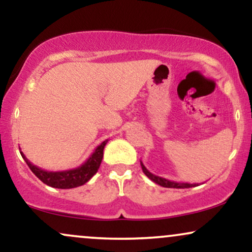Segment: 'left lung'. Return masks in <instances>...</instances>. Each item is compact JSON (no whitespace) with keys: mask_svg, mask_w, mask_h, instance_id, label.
Returning <instances> with one entry per match:
<instances>
[{"mask_svg":"<svg viewBox=\"0 0 252 252\" xmlns=\"http://www.w3.org/2000/svg\"><path fill=\"white\" fill-rule=\"evenodd\" d=\"M141 167H142L143 173L146 174L152 181H154L155 184L160 185L162 187H167V189H190V187L199 186V184H189V182H176V181H170L168 179L161 178V176H158L153 173H150L148 169L144 167L142 161H141Z\"/></svg>","mask_w":252,"mask_h":252,"instance_id":"8db88e82","label":"left lung"}]
</instances>
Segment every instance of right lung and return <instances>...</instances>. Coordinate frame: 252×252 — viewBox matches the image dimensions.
<instances>
[{"label": "right lung", "instance_id": "obj_1", "mask_svg": "<svg viewBox=\"0 0 252 252\" xmlns=\"http://www.w3.org/2000/svg\"><path fill=\"white\" fill-rule=\"evenodd\" d=\"M106 143H108V140H105L104 142L100 143L82 166L73 169L60 170V172H50V170L39 168V167L32 163L31 161L26 158L24 153H21V156L24 158V160L26 161V163L28 164V167H30L32 172H33L43 184L48 185V186L51 187H54V189H67L82 186V185L86 184L92 176L96 174L98 172V168H99L100 166V162H102L103 150Z\"/></svg>", "mask_w": 252, "mask_h": 252}]
</instances>
